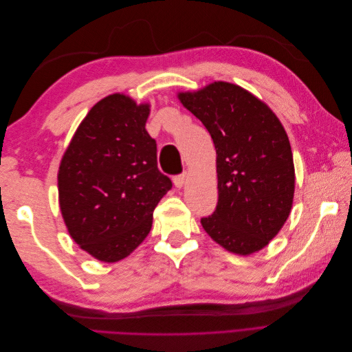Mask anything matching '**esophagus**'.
<instances>
[{"mask_svg":"<svg viewBox=\"0 0 352 352\" xmlns=\"http://www.w3.org/2000/svg\"><path fill=\"white\" fill-rule=\"evenodd\" d=\"M186 182V173H182V175H177L173 177V184L176 188H182Z\"/></svg>","mask_w":352,"mask_h":352,"instance_id":"obj_1","label":"esophagus"}]
</instances>
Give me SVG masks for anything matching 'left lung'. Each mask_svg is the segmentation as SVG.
<instances>
[{
    "mask_svg": "<svg viewBox=\"0 0 352 352\" xmlns=\"http://www.w3.org/2000/svg\"><path fill=\"white\" fill-rule=\"evenodd\" d=\"M177 97L216 146L219 201L201 219L202 228L233 254L260 251L278 235L294 201V158L282 123L263 101L229 82Z\"/></svg>",
    "mask_w": 352,
    "mask_h": 352,
    "instance_id": "1",
    "label": "left lung"
}]
</instances>
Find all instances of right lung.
Masks as SVG:
<instances>
[{
	"label": "right lung",
	"mask_w": 352,
	"mask_h": 352,
	"mask_svg": "<svg viewBox=\"0 0 352 352\" xmlns=\"http://www.w3.org/2000/svg\"><path fill=\"white\" fill-rule=\"evenodd\" d=\"M150 105L113 94L89 110L58 168V201L73 241L100 261L127 257L151 230L172 180L157 167Z\"/></svg>",
	"instance_id": "obj_1"
}]
</instances>
